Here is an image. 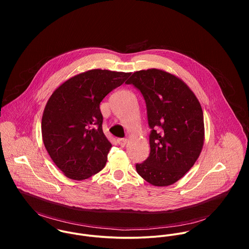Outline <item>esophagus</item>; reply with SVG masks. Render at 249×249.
Segmentation results:
<instances>
[{
  "mask_svg": "<svg viewBox=\"0 0 249 249\" xmlns=\"http://www.w3.org/2000/svg\"><path fill=\"white\" fill-rule=\"evenodd\" d=\"M127 142V139H118V143L121 145V146H124Z\"/></svg>",
  "mask_w": 249,
  "mask_h": 249,
  "instance_id": "1",
  "label": "esophagus"
}]
</instances>
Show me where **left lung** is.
Returning a JSON list of instances; mask_svg holds the SVG:
<instances>
[{
    "mask_svg": "<svg viewBox=\"0 0 249 249\" xmlns=\"http://www.w3.org/2000/svg\"><path fill=\"white\" fill-rule=\"evenodd\" d=\"M145 101L150 153L136 164L138 175L153 186L176 183L191 170L204 143L201 106L178 76L160 69L135 71L126 81Z\"/></svg>",
    "mask_w": 249,
    "mask_h": 249,
    "instance_id": "obj_1",
    "label": "left lung"
}]
</instances>
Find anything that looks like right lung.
<instances>
[{
    "label": "right lung",
    "mask_w": 249,
    "mask_h": 249,
    "mask_svg": "<svg viewBox=\"0 0 249 249\" xmlns=\"http://www.w3.org/2000/svg\"><path fill=\"white\" fill-rule=\"evenodd\" d=\"M131 72L94 69L58 86L44 109V145L67 178L84 180L104 169L112 144L103 131L101 102Z\"/></svg>",
    "instance_id": "1"
}]
</instances>
